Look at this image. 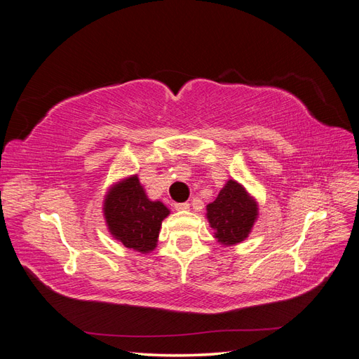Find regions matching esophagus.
<instances>
[{
  "label": "esophagus",
  "mask_w": 359,
  "mask_h": 359,
  "mask_svg": "<svg viewBox=\"0 0 359 359\" xmlns=\"http://www.w3.org/2000/svg\"><path fill=\"white\" fill-rule=\"evenodd\" d=\"M173 206H175L177 211H186L190 208V203L189 202H178V203H173Z\"/></svg>",
  "instance_id": "esophagus-1"
}]
</instances>
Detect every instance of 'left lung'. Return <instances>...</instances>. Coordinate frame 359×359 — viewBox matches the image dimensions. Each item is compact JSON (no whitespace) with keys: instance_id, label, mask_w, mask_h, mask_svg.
Here are the masks:
<instances>
[{"instance_id":"1","label":"left lung","mask_w":359,"mask_h":359,"mask_svg":"<svg viewBox=\"0 0 359 359\" xmlns=\"http://www.w3.org/2000/svg\"><path fill=\"white\" fill-rule=\"evenodd\" d=\"M206 211L217 240L229 245L245 240L256 220L257 205L241 184L231 180Z\"/></svg>"}]
</instances>
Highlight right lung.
<instances>
[{"label": "right lung", "instance_id": "add662e5", "mask_svg": "<svg viewBox=\"0 0 359 359\" xmlns=\"http://www.w3.org/2000/svg\"><path fill=\"white\" fill-rule=\"evenodd\" d=\"M169 210L161 202H151L137 177L115 186L104 201V217L111 233L126 247L149 252L156 247L161 222Z\"/></svg>", "mask_w": 359, "mask_h": 359}]
</instances>
